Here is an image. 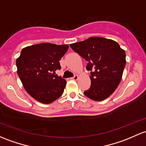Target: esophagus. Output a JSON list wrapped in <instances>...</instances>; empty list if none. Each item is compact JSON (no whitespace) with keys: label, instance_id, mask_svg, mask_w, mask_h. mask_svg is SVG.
I'll use <instances>...</instances> for the list:
<instances>
[{"label":"esophagus","instance_id":"obj_1","mask_svg":"<svg viewBox=\"0 0 146 146\" xmlns=\"http://www.w3.org/2000/svg\"><path fill=\"white\" fill-rule=\"evenodd\" d=\"M70 79L74 80H77L78 79V76H77V75H75V76H73V77H72Z\"/></svg>","mask_w":146,"mask_h":146}]
</instances>
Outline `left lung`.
<instances>
[{
    "mask_svg": "<svg viewBox=\"0 0 146 146\" xmlns=\"http://www.w3.org/2000/svg\"><path fill=\"white\" fill-rule=\"evenodd\" d=\"M76 52L87 61L91 86L85 95L94 101L107 99L117 89L126 65V54L114 40L91 37L82 42L70 44Z\"/></svg>",
    "mask_w": 146,
    "mask_h": 146,
    "instance_id": "8db88e82",
    "label": "left lung"
}]
</instances>
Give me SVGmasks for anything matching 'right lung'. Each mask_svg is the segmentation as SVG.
Masks as SVG:
<instances>
[{"mask_svg":"<svg viewBox=\"0 0 146 146\" xmlns=\"http://www.w3.org/2000/svg\"><path fill=\"white\" fill-rule=\"evenodd\" d=\"M68 45L40 43L21 50L17 59V74L26 91L39 102L50 104L60 97L66 81L55 74Z\"/></svg>","mask_w":146,"mask_h":146,"instance_id":"obj_1","label":"right lung"}]
</instances>
